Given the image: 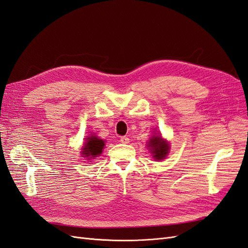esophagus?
Wrapping results in <instances>:
<instances>
[{
    "label": "esophagus",
    "instance_id": "1",
    "mask_svg": "<svg viewBox=\"0 0 248 248\" xmlns=\"http://www.w3.org/2000/svg\"><path fill=\"white\" fill-rule=\"evenodd\" d=\"M120 141L123 142V144H128L129 139L127 137H121V139H120Z\"/></svg>",
    "mask_w": 248,
    "mask_h": 248
}]
</instances>
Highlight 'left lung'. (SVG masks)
<instances>
[{"label": "left lung", "mask_w": 248, "mask_h": 248, "mask_svg": "<svg viewBox=\"0 0 248 248\" xmlns=\"http://www.w3.org/2000/svg\"><path fill=\"white\" fill-rule=\"evenodd\" d=\"M148 145L156 160L163 159L169 153V144L167 141H164L161 137H153L149 140Z\"/></svg>", "instance_id": "left-lung-1"}]
</instances>
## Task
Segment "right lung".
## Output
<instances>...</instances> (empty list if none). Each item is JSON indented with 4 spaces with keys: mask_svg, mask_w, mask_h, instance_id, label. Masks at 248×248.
<instances>
[{
    "mask_svg": "<svg viewBox=\"0 0 248 248\" xmlns=\"http://www.w3.org/2000/svg\"><path fill=\"white\" fill-rule=\"evenodd\" d=\"M103 147L104 140L94 136L89 137L85 142L84 149H82V154L85 155V157H88V158H94L97 155L101 154Z\"/></svg>",
    "mask_w": 248,
    "mask_h": 248,
    "instance_id": "1",
    "label": "right lung"
}]
</instances>
